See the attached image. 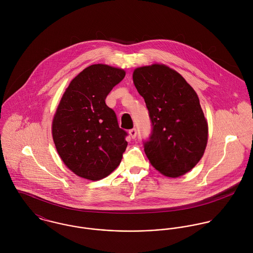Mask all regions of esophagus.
Wrapping results in <instances>:
<instances>
[{
	"label": "esophagus",
	"mask_w": 253,
	"mask_h": 253,
	"mask_svg": "<svg viewBox=\"0 0 253 253\" xmlns=\"http://www.w3.org/2000/svg\"><path fill=\"white\" fill-rule=\"evenodd\" d=\"M129 135L131 136V138H135L136 135H137V130L136 128H132L129 130Z\"/></svg>",
	"instance_id": "1"
}]
</instances>
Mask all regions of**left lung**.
Returning <instances> with one entry per match:
<instances>
[{
  "label": "left lung",
  "instance_id": "obj_1",
  "mask_svg": "<svg viewBox=\"0 0 253 253\" xmlns=\"http://www.w3.org/2000/svg\"><path fill=\"white\" fill-rule=\"evenodd\" d=\"M132 78L152 124L143 141L145 154L166 176L185 174L202 159L208 143V123L196 91L179 73L163 64L139 67Z\"/></svg>",
  "mask_w": 253,
  "mask_h": 253
}]
</instances>
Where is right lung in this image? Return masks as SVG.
Instances as JSON below:
<instances>
[{
  "instance_id": "add662e5",
  "label": "right lung",
  "mask_w": 253,
  "mask_h": 253,
  "mask_svg": "<svg viewBox=\"0 0 253 253\" xmlns=\"http://www.w3.org/2000/svg\"><path fill=\"white\" fill-rule=\"evenodd\" d=\"M126 76L122 69L90 65L75 77L52 121V137L63 163L75 174L100 180L120 165L127 132L119 126L105 99Z\"/></svg>"
}]
</instances>
